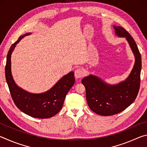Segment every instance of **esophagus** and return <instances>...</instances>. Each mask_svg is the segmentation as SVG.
I'll return each mask as SVG.
<instances>
[{
    "instance_id": "34e87169",
    "label": "esophagus",
    "mask_w": 147,
    "mask_h": 147,
    "mask_svg": "<svg viewBox=\"0 0 147 147\" xmlns=\"http://www.w3.org/2000/svg\"><path fill=\"white\" fill-rule=\"evenodd\" d=\"M84 76V72L82 69L79 68L74 71V76L76 79H80Z\"/></svg>"
}]
</instances>
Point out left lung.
Segmentation results:
<instances>
[{
  "mask_svg": "<svg viewBox=\"0 0 147 147\" xmlns=\"http://www.w3.org/2000/svg\"><path fill=\"white\" fill-rule=\"evenodd\" d=\"M113 28L117 36L124 38L128 41L135 57V63L125 80L115 85L107 84L93 74L82 80L86 88L89 108L102 116L115 115L127 108L135 100L140 86L141 56L138 46L130 34L123 27L113 26Z\"/></svg>",
  "mask_w": 147,
  "mask_h": 147,
  "instance_id": "obj_1",
  "label": "left lung"
}]
</instances>
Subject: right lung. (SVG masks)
<instances>
[{
	"instance_id": "right-lung-1",
	"label": "right lung",
	"mask_w": 147,
	"mask_h": 147,
	"mask_svg": "<svg viewBox=\"0 0 147 147\" xmlns=\"http://www.w3.org/2000/svg\"><path fill=\"white\" fill-rule=\"evenodd\" d=\"M27 33L19 37L9 49L6 59L5 75L6 82L14 103L20 110L32 117L47 119L58 113L63 106L67 94L75 82L74 72L71 71L63 76L53 87L42 93H32L20 88L15 82L11 74V56L16 45Z\"/></svg>"
}]
</instances>
